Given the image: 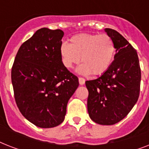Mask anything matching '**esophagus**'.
Returning a JSON list of instances; mask_svg holds the SVG:
<instances>
[{
  "label": "esophagus",
  "instance_id": "obj_1",
  "mask_svg": "<svg viewBox=\"0 0 149 149\" xmlns=\"http://www.w3.org/2000/svg\"><path fill=\"white\" fill-rule=\"evenodd\" d=\"M79 83L80 85H84L85 84V79L82 78V77H79Z\"/></svg>",
  "mask_w": 149,
  "mask_h": 149
}]
</instances>
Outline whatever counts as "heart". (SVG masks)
I'll return each instance as SVG.
<instances>
[{"instance_id": "b5f03b06", "label": "heart", "mask_w": 149, "mask_h": 149, "mask_svg": "<svg viewBox=\"0 0 149 149\" xmlns=\"http://www.w3.org/2000/svg\"><path fill=\"white\" fill-rule=\"evenodd\" d=\"M70 41L71 44L63 42L59 46L61 60L66 69H72L81 60L78 72L97 76L106 72L113 63L115 44L107 35L79 34Z\"/></svg>"}]
</instances>
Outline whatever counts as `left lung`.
Returning <instances> with one entry per match:
<instances>
[{"label": "left lung", "mask_w": 149, "mask_h": 149, "mask_svg": "<svg viewBox=\"0 0 149 149\" xmlns=\"http://www.w3.org/2000/svg\"><path fill=\"white\" fill-rule=\"evenodd\" d=\"M114 42V60L97 79L86 81L87 111L91 120L112 125L127 115L138 101L141 84L139 56L132 45L115 30L105 29Z\"/></svg>", "instance_id": "obj_1"}]
</instances>
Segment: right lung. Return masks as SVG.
<instances>
[{"instance_id":"add662e5","label":"right lung","mask_w":149,"mask_h":149,"mask_svg":"<svg viewBox=\"0 0 149 149\" xmlns=\"http://www.w3.org/2000/svg\"><path fill=\"white\" fill-rule=\"evenodd\" d=\"M60 29H38L24 42L11 70L15 98L22 114L37 127L58 126L65 119L68 101L79 86L63 65Z\"/></svg>"}]
</instances>
